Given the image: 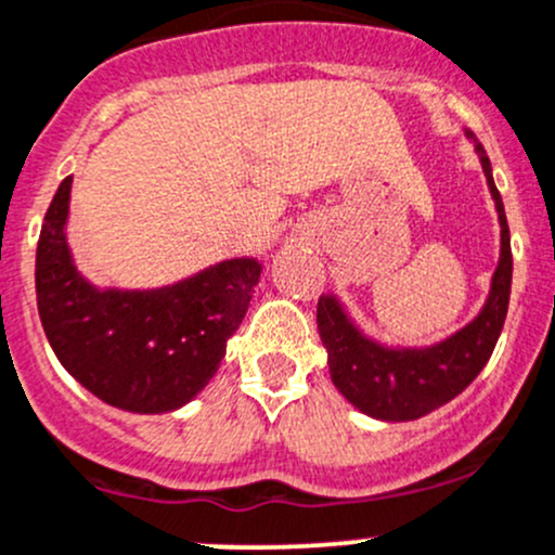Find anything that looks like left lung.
I'll list each match as a JSON object with an SVG mask.
<instances>
[{
  "label": "left lung",
  "instance_id": "obj_1",
  "mask_svg": "<svg viewBox=\"0 0 555 555\" xmlns=\"http://www.w3.org/2000/svg\"><path fill=\"white\" fill-rule=\"evenodd\" d=\"M465 135L474 140L500 220V262L494 268L487 302L474 322L434 346L393 348L366 337L335 295L319 297L317 324L326 348L332 383L356 410L370 417L404 423L444 406L476 380L503 332L513 276L511 231L487 151L474 132Z\"/></svg>",
  "mask_w": 555,
  "mask_h": 555
}]
</instances>
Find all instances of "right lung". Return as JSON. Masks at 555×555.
<instances>
[{
  "instance_id": "add662e5",
  "label": "right lung",
  "mask_w": 555,
  "mask_h": 555,
  "mask_svg": "<svg viewBox=\"0 0 555 555\" xmlns=\"http://www.w3.org/2000/svg\"><path fill=\"white\" fill-rule=\"evenodd\" d=\"M72 175L57 185L37 244V306L57 361L90 393L140 415L180 410L212 380L260 282L233 258L159 289H98L66 242Z\"/></svg>"
}]
</instances>
